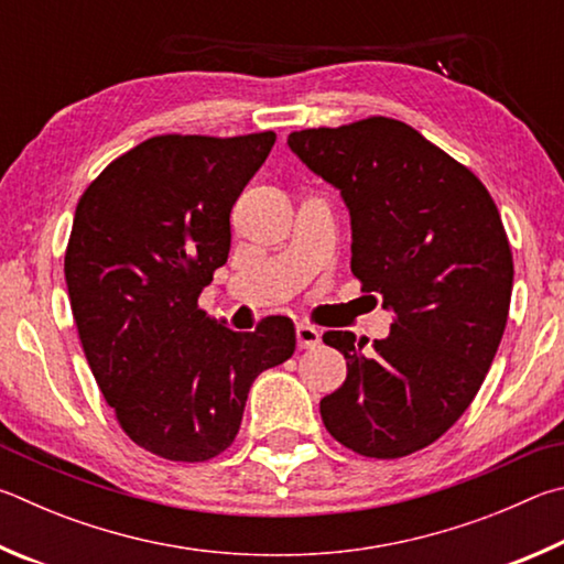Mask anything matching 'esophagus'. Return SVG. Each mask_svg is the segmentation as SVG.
<instances>
[{"label": "esophagus", "instance_id": "34e87169", "mask_svg": "<svg viewBox=\"0 0 564 564\" xmlns=\"http://www.w3.org/2000/svg\"><path fill=\"white\" fill-rule=\"evenodd\" d=\"M322 341V332L312 324H297V344L300 349H314Z\"/></svg>", "mask_w": 564, "mask_h": 564}]
</instances>
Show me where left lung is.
<instances>
[{"label": "left lung", "mask_w": 564, "mask_h": 564, "mask_svg": "<svg viewBox=\"0 0 564 564\" xmlns=\"http://www.w3.org/2000/svg\"><path fill=\"white\" fill-rule=\"evenodd\" d=\"M288 143L341 191L351 272L393 312L371 354L349 332L324 334L347 359V381L322 399V421L359 456H411L470 406L506 332L512 250L496 200L397 118L304 128Z\"/></svg>", "instance_id": "1"}]
</instances>
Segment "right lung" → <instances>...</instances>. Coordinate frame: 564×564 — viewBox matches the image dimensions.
<instances>
[{"label": "right lung", "mask_w": 564, "mask_h": 564, "mask_svg": "<svg viewBox=\"0 0 564 564\" xmlns=\"http://www.w3.org/2000/svg\"><path fill=\"white\" fill-rule=\"evenodd\" d=\"M274 133H163L108 163L78 197L64 274L78 339L118 426L165 460L230 448L252 381L288 361V317L240 334L197 297L230 252V210Z\"/></svg>", "instance_id": "right-lung-1"}]
</instances>
